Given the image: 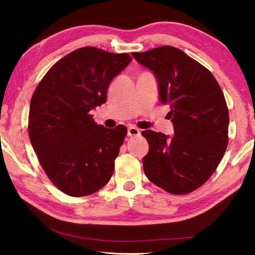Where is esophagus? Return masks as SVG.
Wrapping results in <instances>:
<instances>
[{
    "label": "esophagus",
    "mask_w": 255,
    "mask_h": 255,
    "mask_svg": "<svg viewBox=\"0 0 255 255\" xmlns=\"http://www.w3.org/2000/svg\"><path fill=\"white\" fill-rule=\"evenodd\" d=\"M128 135L129 136V137H133V136H138V135H140V130L138 129V128H128Z\"/></svg>",
    "instance_id": "obj_1"
}]
</instances>
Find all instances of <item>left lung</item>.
<instances>
[{
	"mask_svg": "<svg viewBox=\"0 0 255 255\" xmlns=\"http://www.w3.org/2000/svg\"><path fill=\"white\" fill-rule=\"evenodd\" d=\"M155 76L159 102L170 106L174 135L145 129L149 143L142 158L148 179L174 195L203 185L218 167L228 145L229 111L213 74L170 45L132 53Z\"/></svg>",
	"mask_w": 255,
	"mask_h": 255,
	"instance_id": "left-lung-1",
	"label": "left lung"
}]
</instances>
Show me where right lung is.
Returning <instances> with one entry per match:
<instances>
[{
    "label": "right lung",
    "instance_id": "1",
    "mask_svg": "<svg viewBox=\"0 0 255 255\" xmlns=\"http://www.w3.org/2000/svg\"><path fill=\"white\" fill-rule=\"evenodd\" d=\"M130 60L128 53L81 48L58 60L34 92L29 139L49 179L66 195L88 196L111 180L128 129L97 125L90 112L106 102L111 82Z\"/></svg>",
    "mask_w": 255,
    "mask_h": 255
}]
</instances>
